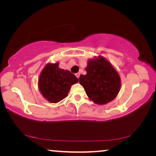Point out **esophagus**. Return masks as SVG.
I'll list each match as a JSON object with an SVG mask.
<instances>
[{
	"mask_svg": "<svg viewBox=\"0 0 156 156\" xmlns=\"http://www.w3.org/2000/svg\"><path fill=\"white\" fill-rule=\"evenodd\" d=\"M76 77L78 78V79L79 78V77H80V73H76Z\"/></svg>",
	"mask_w": 156,
	"mask_h": 156,
	"instance_id": "1",
	"label": "esophagus"
}]
</instances>
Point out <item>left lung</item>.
Here are the masks:
<instances>
[{
    "label": "left lung",
    "instance_id": "obj_1",
    "mask_svg": "<svg viewBox=\"0 0 156 156\" xmlns=\"http://www.w3.org/2000/svg\"><path fill=\"white\" fill-rule=\"evenodd\" d=\"M86 75H80L79 83L89 98L94 103L103 105L114 100L121 88L118 71L109 60L99 55L87 60Z\"/></svg>",
    "mask_w": 156,
    "mask_h": 156
}]
</instances>
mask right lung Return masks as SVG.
Segmentation results:
<instances>
[{
	"label": "right lung",
	"mask_w": 156,
	"mask_h": 156,
	"mask_svg": "<svg viewBox=\"0 0 156 156\" xmlns=\"http://www.w3.org/2000/svg\"><path fill=\"white\" fill-rule=\"evenodd\" d=\"M59 62H49L39 76L38 87L44 99L57 103L68 96L71 87L78 83V79L69 70L58 67Z\"/></svg>",
	"instance_id": "1"
}]
</instances>
